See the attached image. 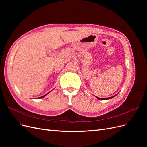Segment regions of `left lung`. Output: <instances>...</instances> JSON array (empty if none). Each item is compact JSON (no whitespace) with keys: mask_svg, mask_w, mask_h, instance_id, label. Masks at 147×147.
I'll return each mask as SVG.
<instances>
[{"mask_svg":"<svg viewBox=\"0 0 147 147\" xmlns=\"http://www.w3.org/2000/svg\"><path fill=\"white\" fill-rule=\"evenodd\" d=\"M117 95H115V96H112V97H109V98H99V97H96L97 99H98L99 100H107V99H112V98H113V97H114L115 96H116Z\"/></svg>","mask_w":147,"mask_h":147,"instance_id":"1","label":"left lung"}]
</instances>
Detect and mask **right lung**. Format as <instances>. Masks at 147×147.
I'll list each match as a JSON object with an SVG mask.
<instances>
[{
    "mask_svg": "<svg viewBox=\"0 0 147 147\" xmlns=\"http://www.w3.org/2000/svg\"><path fill=\"white\" fill-rule=\"evenodd\" d=\"M48 92V93H49ZM48 93H47V94H46L45 95H44V96H42V97H38V99H41V98H43V97H45V96H47L48 94Z\"/></svg>",
    "mask_w": 147,
    "mask_h": 147,
    "instance_id": "obj_1",
    "label": "right lung"
}]
</instances>
